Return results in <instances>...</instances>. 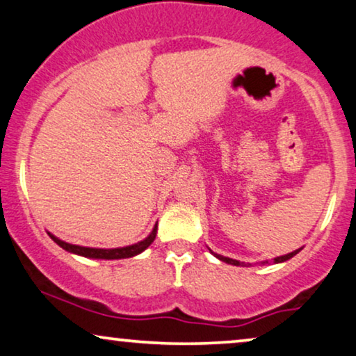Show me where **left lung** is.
I'll return each instance as SVG.
<instances>
[{
  "label": "left lung",
  "instance_id": "left-lung-1",
  "mask_svg": "<svg viewBox=\"0 0 356 356\" xmlns=\"http://www.w3.org/2000/svg\"><path fill=\"white\" fill-rule=\"evenodd\" d=\"M300 250L302 248H298V250H293V252H290V253H287V254H282V257H277V258H274L273 259V263H284V261H287V259H290V258H293L295 254H297ZM209 252H211L214 257H216L218 259H221V261H224V263H227V264H234V266H242L243 263H240L238 259H232V258H227V257H222V254H218V253H214L213 250H209ZM266 263H269V261H263L261 264H266Z\"/></svg>",
  "mask_w": 356,
  "mask_h": 356
}]
</instances>
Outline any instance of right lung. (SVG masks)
Segmentation results:
<instances>
[{
  "label": "right lung",
  "instance_id": "right-lung-1",
  "mask_svg": "<svg viewBox=\"0 0 356 356\" xmlns=\"http://www.w3.org/2000/svg\"><path fill=\"white\" fill-rule=\"evenodd\" d=\"M156 230L158 224H154V227L147 238H143L142 242H137L134 245H127V247H119V248H92V247H80V245H72L64 242V240L54 237L51 232H48L54 242H56L63 250H66L69 253L79 254V257L85 258H93V259H124V258H132L137 257L142 252H145L149 245L153 243V240L156 238Z\"/></svg>",
  "mask_w": 356,
  "mask_h": 356
}]
</instances>
